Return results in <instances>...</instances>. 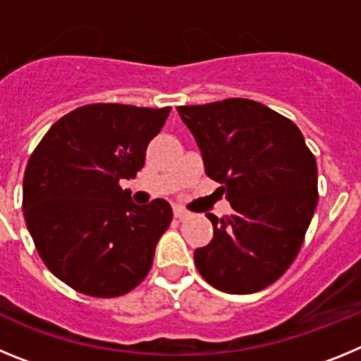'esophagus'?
Listing matches in <instances>:
<instances>
[{
	"mask_svg": "<svg viewBox=\"0 0 361 361\" xmlns=\"http://www.w3.org/2000/svg\"><path fill=\"white\" fill-rule=\"evenodd\" d=\"M173 215L177 216L178 220H184V219H188V216H190V212H186V209L180 208V206H175V208H173Z\"/></svg>",
	"mask_w": 361,
	"mask_h": 361,
	"instance_id": "34e87169",
	"label": "esophagus"
}]
</instances>
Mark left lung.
<instances>
[{"instance_id":"left-lung-1","label":"left lung","mask_w":361,"mask_h":361,"mask_svg":"<svg viewBox=\"0 0 361 361\" xmlns=\"http://www.w3.org/2000/svg\"><path fill=\"white\" fill-rule=\"evenodd\" d=\"M195 137L204 170L233 213H208L213 238L193 253L219 291L250 295L286 273L318 202V168L293 121L251 99L178 106Z\"/></svg>"}]
</instances>
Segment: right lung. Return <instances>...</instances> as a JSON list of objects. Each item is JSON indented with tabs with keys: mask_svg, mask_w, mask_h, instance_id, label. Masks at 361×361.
Here are the masks:
<instances>
[{
	"mask_svg": "<svg viewBox=\"0 0 361 361\" xmlns=\"http://www.w3.org/2000/svg\"><path fill=\"white\" fill-rule=\"evenodd\" d=\"M171 108L86 104L52 124L30 155L23 213L44 266L82 295L114 298L148 275L171 206H137L119 180L145 166Z\"/></svg>",
	"mask_w": 361,
	"mask_h": 361,
	"instance_id": "add662e5",
	"label": "right lung"
}]
</instances>
